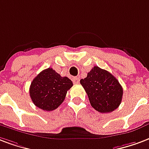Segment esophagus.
<instances>
[{
	"mask_svg": "<svg viewBox=\"0 0 149 149\" xmlns=\"http://www.w3.org/2000/svg\"><path fill=\"white\" fill-rule=\"evenodd\" d=\"M79 78L78 77H73L72 78V81H73V83L74 84H77L79 83Z\"/></svg>",
	"mask_w": 149,
	"mask_h": 149,
	"instance_id": "obj_1",
	"label": "esophagus"
}]
</instances>
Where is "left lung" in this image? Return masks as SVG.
<instances>
[{
	"label": "left lung",
	"instance_id": "8db88e82",
	"mask_svg": "<svg viewBox=\"0 0 149 149\" xmlns=\"http://www.w3.org/2000/svg\"><path fill=\"white\" fill-rule=\"evenodd\" d=\"M91 107L100 113H110L122 102L123 89L118 80L105 69L95 66L80 80Z\"/></svg>",
	"mask_w": 149,
	"mask_h": 149
}]
</instances>
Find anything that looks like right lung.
Returning <instances> with one entry per match:
<instances>
[{"label":"right lung","instance_id":"add662e5","mask_svg":"<svg viewBox=\"0 0 149 149\" xmlns=\"http://www.w3.org/2000/svg\"><path fill=\"white\" fill-rule=\"evenodd\" d=\"M72 82L66 77L48 68L35 77L30 86V96L37 107L46 111L57 109L65 99Z\"/></svg>","mask_w":149,"mask_h":149}]
</instances>
